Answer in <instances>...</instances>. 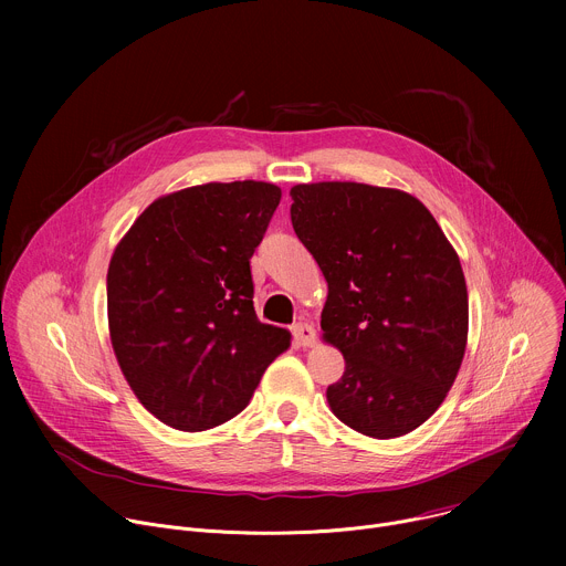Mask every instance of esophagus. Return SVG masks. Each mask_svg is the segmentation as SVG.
<instances>
[{"mask_svg": "<svg viewBox=\"0 0 566 566\" xmlns=\"http://www.w3.org/2000/svg\"><path fill=\"white\" fill-rule=\"evenodd\" d=\"M293 336L300 347H311L315 343V329L308 322H297V325H293Z\"/></svg>", "mask_w": 566, "mask_h": 566, "instance_id": "obj_1", "label": "esophagus"}]
</instances>
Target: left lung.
Here are the masks:
<instances>
[{
	"label": "left lung",
	"instance_id": "obj_1",
	"mask_svg": "<svg viewBox=\"0 0 566 566\" xmlns=\"http://www.w3.org/2000/svg\"><path fill=\"white\" fill-rule=\"evenodd\" d=\"M291 221L329 295L322 338L345 356L327 387L352 430L394 439L443 402L468 340V291L459 255L412 195L352 181L291 188Z\"/></svg>",
	"mask_w": 566,
	"mask_h": 566
}]
</instances>
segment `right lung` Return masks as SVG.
Here are the masks:
<instances>
[{
  "label": "right lung",
  "mask_w": 566,
  "mask_h": 566,
  "mask_svg": "<svg viewBox=\"0 0 566 566\" xmlns=\"http://www.w3.org/2000/svg\"><path fill=\"white\" fill-rule=\"evenodd\" d=\"M280 199L264 181L172 192L143 210L112 255L116 360L145 410L170 428L201 432L239 415L291 345L253 306L251 258Z\"/></svg>",
  "instance_id": "right-lung-1"
}]
</instances>
